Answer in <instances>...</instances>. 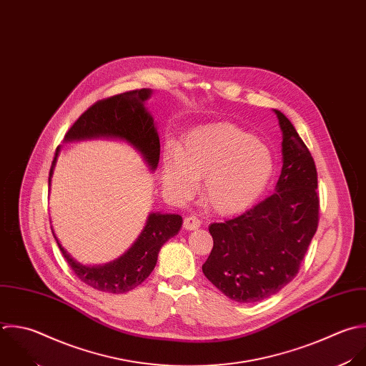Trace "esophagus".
Segmentation results:
<instances>
[{
  "instance_id": "1",
  "label": "esophagus",
  "mask_w": 366,
  "mask_h": 366,
  "mask_svg": "<svg viewBox=\"0 0 366 366\" xmlns=\"http://www.w3.org/2000/svg\"><path fill=\"white\" fill-rule=\"evenodd\" d=\"M201 227V221L197 217H185L184 219V228L187 231H194Z\"/></svg>"
}]
</instances>
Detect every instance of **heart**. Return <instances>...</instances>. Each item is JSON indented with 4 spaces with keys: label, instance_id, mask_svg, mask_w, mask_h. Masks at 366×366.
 <instances>
[{
    "label": "heart",
    "instance_id": "heart-1",
    "mask_svg": "<svg viewBox=\"0 0 366 366\" xmlns=\"http://www.w3.org/2000/svg\"><path fill=\"white\" fill-rule=\"evenodd\" d=\"M274 171L269 149L244 129L209 125L191 131L181 148L164 155V187L177 201H188L204 178L205 204L219 215H235L264 192Z\"/></svg>",
    "mask_w": 366,
    "mask_h": 366
}]
</instances>
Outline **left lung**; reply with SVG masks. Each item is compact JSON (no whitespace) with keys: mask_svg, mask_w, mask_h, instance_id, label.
Returning a JSON list of instances; mask_svg holds the SVG:
<instances>
[{"mask_svg":"<svg viewBox=\"0 0 366 366\" xmlns=\"http://www.w3.org/2000/svg\"><path fill=\"white\" fill-rule=\"evenodd\" d=\"M282 131V171L275 192L245 214L211 224L214 248L204 275L241 304L264 301L298 274L318 228L314 158L292 122L274 109Z\"/></svg>","mask_w":366,"mask_h":366,"instance_id":"obj_1","label":"left lung"}]
</instances>
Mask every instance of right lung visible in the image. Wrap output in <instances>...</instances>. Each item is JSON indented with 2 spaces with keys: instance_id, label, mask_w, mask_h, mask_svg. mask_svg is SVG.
<instances>
[{
  "instance_id": "obj_1",
  "label": "right lung",
  "mask_w": 366,
  "mask_h": 366,
  "mask_svg": "<svg viewBox=\"0 0 366 366\" xmlns=\"http://www.w3.org/2000/svg\"><path fill=\"white\" fill-rule=\"evenodd\" d=\"M151 95L152 89L142 88L95 102L74 122L64 141L97 138L124 141L142 157L149 171H155L159 162V137L154 117L145 107V101ZM59 151L61 147L56 148L49 169V187ZM181 227L182 217L178 214L151 212L144 229L128 251L108 264L92 267L74 259L55 237L52 227L51 229L64 258L82 282L101 292L124 294L149 277L157 265L161 247L177 235Z\"/></svg>"
}]
</instances>
